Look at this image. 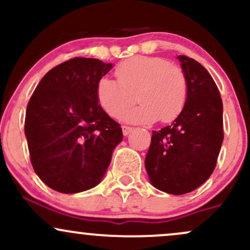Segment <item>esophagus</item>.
Listing matches in <instances>:
<instances>
[{
  "instance_id": "esophagus-1",
  "label": "esophagus",
  "mask_w": 250,
  "mask_h": 250,
  "mask_svg": "<svg viewBox=\"0 0 250 250\" xmlns=\"http://www.w3.org/2000/svg\"><path fill=\"white\" fill-rule=\"evenodd\" d=\"M133 131V128L131 127H127V125H122V133L125 136H127V135H129Z\"/></svg>"
}]
</instances>
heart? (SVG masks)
<instances>
[{"label":"heart","mask_w":250,"mask_h":250,"mask_svg":"<svg viewBox=\"0 0 250 250\" xmlns=\"http://www.w3.org/2000/svg\"><path fill=\"white\" fill-rule=\"evenodd\" d=\"M117 80L103 76L96 84V99L101 108L114 119L121 117L134 102L142 103L123 116V121L151 125L160 119L171 122L182 113L188 99L185 71L162 57L137 56L116 68Z\"/></svg>","instance_id":"b5f03b06"}]
</instances>
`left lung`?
I'll use <instances>...</instances> for the list:
<instances>
[{"instance_id":"left-lung-1","label":"left lung","mask_w":250,"mask_h":250,"mask_svg":"<svg viewBox=\"0 0 250 250\" xmlns=\"http://www.w3.org/2000/svg\"><path fill=\"white\" fill-rule=\"evenodd\" d=\"M188 80V99L170 125L153 131L146 170L155 188L182 195L209 179L223 142V105L213 77L203 65L177 56Z\"/></svg>"}]
</instances>
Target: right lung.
Wrapping results in <instances>:
<instances>
[{
  "instance_id": "add662e5",
  "label": "right lung",
  "mask_w": 250,
  "mask_h": 250,
  "mask_svg": "<svg viewBox=\"0 0 250 250\" xmlns=\"http://www.w3.org/2000/svg\"><path fill=\"white\" fill-rule=\"evenodd\" d=\"M113 63L75 57L48 71L27 105L30 161L48 187L75 194L101 182L122 129L99 104L96 84Z\"/></svg>"
}]
</instances>
